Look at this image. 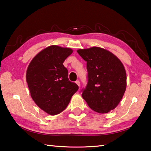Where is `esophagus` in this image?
<instances>
[{
  "label": "esophagus",
  "mask_w": 151,
  "mask_h": 151,
  "mask_svg": "<svg viewBox=\"0 0 151 151\" xmlns=\"http://www.w3.org/2000/svg\"><path fill=\"white\" fill-rule=\"evenodd\" d=\"M75 83H76V85H77L78 86H80V81H76L75 82Z\"/></svg>",
  "instance_id": "obj_1"
}]
</instances>
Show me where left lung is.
<instances>
[{
	"mask_svg": "<svg viewBox=\"0 0 151 151\" xmlns=\"http://www.w3.org/2000/svg\"><path fill=\"white\" fill-rule=\"evenodd\" d=\"M86 61L88 83L82 96L90 108L107 113L116 108L127 87V74L121 61L110 51L93 47L78 49Z\"/></svg>",
	"mask_w": 151,
	"mask_h": 151,
	"instance_id": "8db88e82",
	"label": "left lung"
}]
</instances>
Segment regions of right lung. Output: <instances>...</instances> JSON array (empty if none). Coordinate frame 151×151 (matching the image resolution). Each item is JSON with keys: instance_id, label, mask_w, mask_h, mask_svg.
<instances>
[{"instance_id": "1", "label": "right lung", "mask_w": 151, "mask_h": 151, "mask_svg": "<svg viewBox=\"0 0 151 151\" xmlns=\"http://www.w3.org/2000/svg\"><path fill=\"white\" fill-rule=\"evenodd\" d=\"M73 52L70 48L49 46L38 53L27 68L30 96L40 109L50 115L63 111L78 89L76 83L68 80V70L63 65Z\"/></svg>"}]
</instances>
